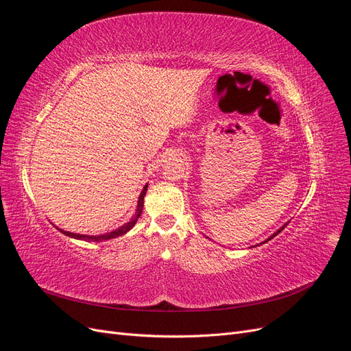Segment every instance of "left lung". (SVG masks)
Here are the masks:
<instances>
[{
	"label": "left lung",
	"instance_id": "1",
	"mask_svg": "<svg viewBox=\"0 0 351 351\" xmlns=\"http://www.w3.org/2000/svg\"><path fill=\"white\" fill-rule=\"evenodd\" d=\"M285 226H287V224H284V226H282V227H281V228H278V230H277V231H275V232H274V234H272V236H269V237H268V239H267V240H265V241H263V243H267V241H269V240H271V239H274V237H275V236H277V234H278V232H281V230H282V228H284V227H285ZM263 243H262V244H263Z\"/></svg>",
	"mask_w": 351,
	"mask_h": 351
}]
</instances>
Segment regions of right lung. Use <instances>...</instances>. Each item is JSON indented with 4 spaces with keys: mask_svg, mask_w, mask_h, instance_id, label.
<instances>
[{
    "mask_svg": "<svg viewBox=\"0 0 351 351\" xmlns=\"http://www.w3.org/2000/svg\"><path fill=\"white\" fill-rule=\"evenodd\" d=\"M146 190H147V184L143 187V190L141 192V196L139 199H137V206H136V212L134 215L124 222V224L119 228H115L110 232H105V234H99V236H89V234H77V232H70V231H66V230H61L58 227H56L57 230H60L62 234L67 236V237H71V239H76V240H83V241H107V240H111V239H117L120 236H124L125 232H129L134 224L137 222V219L141 218L142 215V210H143V199H145V195H146Z\"/></svg>",
    "mask_w": 351,
    "mask_h": 351,
    "instance_id": "add662e5",
    "label": "right lung"
}]
</instances>
